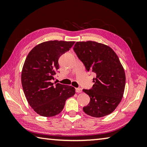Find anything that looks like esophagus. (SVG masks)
<instances>
[{"label": "esophagus", "mask_w": 147, "mask_h": 147, "mask_svg": "<svg viewBox=\"0 0 147 147\" xmlns=\"http://www.w3.org/2000/svg\"><path fill=\"white\" fill-rule=\"evenodd\" d=\"M76 93H82V89L81 88H76Z\"/></svg>", "instance_id": "obj_1"}]
</instances>
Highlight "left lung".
Returning a JSON list of instances; mask_svg holds the SVG:
<instances>
[{
	"mask_svg": "<svg viewBox=\"0 0 147 147\" xmlns=\"http://www.w3.org/2000/svg\"><path fill=\"white\" fill-rule=\"evenodd\" d=\"M73 49L88 71L96 74L91 89H83L90 97L84 107L86 114L102 117L115 110L123 98L126 76L123 65L113 50L96 41H78Z\"/></svg>",
	"mask_w": 147,
	"mask_h": 147,
	"instance_id": "1",
	"label": "left lung"
}]
</instances>
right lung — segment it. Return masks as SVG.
Returning <instances> with one entry per match:
<instances>
[{"instance_id": "1", "label": "right lung", "mask_w": 147, "mask_h": 147, "mask_svg": "<svg viewBox=\"0 0 147 147\" xmlns=\"http://www.w3.org/2000/svg\"><path fill=\"white\" fill-rule=\"evenodd\" d=\"M74 41H49L37 45L28 53L21 72L24 95L32 108L43 117H53L63 110L75 88L52 82L59 69L58 59Z\"/></svg>"}]
</instances>
